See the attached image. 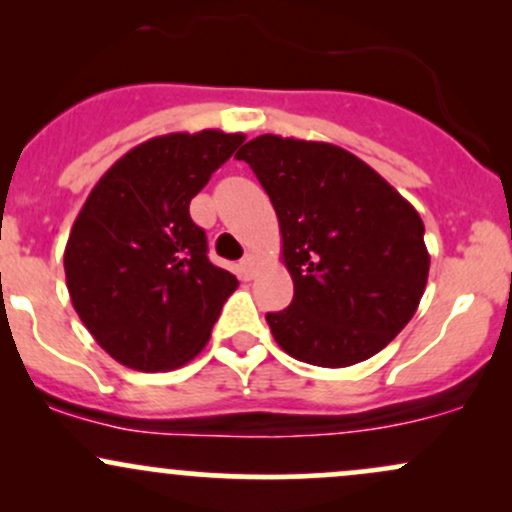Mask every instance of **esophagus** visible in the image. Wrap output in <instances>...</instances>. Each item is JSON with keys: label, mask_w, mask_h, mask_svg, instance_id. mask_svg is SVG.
Segmentation results:
<instances>
[{"label": "esophagus", "mask_w": 512, "mask_h": 512, "mask_svg": "<svg viewBox=\"0 0 512 512\" xmlns=\"http://www.w3.org/2000/svg\"><path fill=\"white\" fill-rule=\"evenodd\" d=\"M255 269H257V262H255V257H252V255L243 257V260H240V265H238L240 279H245V282H250V279L255 277Z\"/></svg>", "instance_id": "1"}]
</instances>
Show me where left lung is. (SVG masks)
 I'll use <instances>...</instances> for the list:
<instances>
[{
    "label": "left lung",
    "mask_w": 512,
    "mask_h": 512,
    "mask_svg": "<svg viewBox=\"0 0 512 512\" xmlns=\"http://www.w3.org/2000/svg\"><path fill=\"white\" fill-rule=\"evenodd\" d=\"M235 157L252 167L277 211L294 279L289 308L267 313L279 347L330 369L384 350L418 311L428 284L418 211L338 145L267 133Z\"/></svg>",
    "instance_id": "obj_1"
}]
</instances>
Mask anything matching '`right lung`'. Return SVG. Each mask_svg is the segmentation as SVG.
Listing matches in <instances>:
<instances>
[{
	"instance_id": "1",
	"label": "right lung",
	"mask_w": 512,
	"mask_h": 512,
	"mask_svg": "<svg viewBox=\"0 0 512 512\" xmlns=\"http://www.w3.org/2000/svg\"><path fill=\"white\" fill-rule=\"evenodd\" d=\"M243 133H170L106 170L65 247L72 306L123 367L167 372L204 350L238 279L206 257L189 204Z\"/></svg>"
}]
</instances>
